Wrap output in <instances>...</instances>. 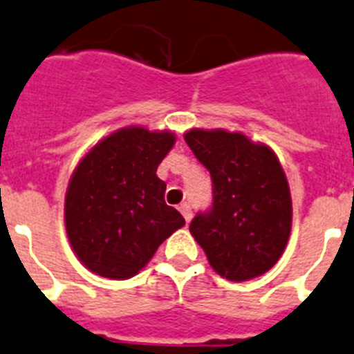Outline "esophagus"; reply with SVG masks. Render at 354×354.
<instances>
[{
  "label": "esophagus",
  "mask_w": 354,
  "mask_h": 354,
  "mask_svg": "<svg viewBox=\"0 0 354 354\" xmlns=\"http://www.w3.org/2000/svg\"><path fill=\"white\" fill-rule=\"evenodd\" d=\"M179 211L183 213V216H184V220H186V222H189V220H192L193 213H192V206H189V204H180Z\"/></svg>",
  "instance_id": "1"
}]
</instances>
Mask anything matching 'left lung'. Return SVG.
I'll return each instance as SVG.
<instances>
[{"label": "left lung", "mask_w": 354, "mask_h": 354, "mask_svg": "<svg viewBox=\"0 0 354 354\" xmlns=\"http://www.w3.org/2000/svg\"><path fill=\"white\" fill-rule=\"evenodd\" d=\"M184 140L213 180V206L189 223L209 265L229 281L268 272L292 231V197L277 156L223 129H192Z\"/></svg>", "instance_id": "left-lung-1"}]
</instances>
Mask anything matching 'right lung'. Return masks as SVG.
<instances>
[{
  "label": "right lung",
  "instance_id": "1",
  "mask_svg": "<svg viewBox=\"0 0 354 354\" xmlns=\"http://www.w3.org/2000/svg\"><path fill=\"white\" fill-rule=\"evenodd\" d=\"M175 145L170 131L125 127L91 148L75 168L64 202L69 243L102 277L129 279L184 225L166 206L157 166Z\"/></svg>",
  "mask_w": 354,
  "mask_h": 354
}]
</instances>
